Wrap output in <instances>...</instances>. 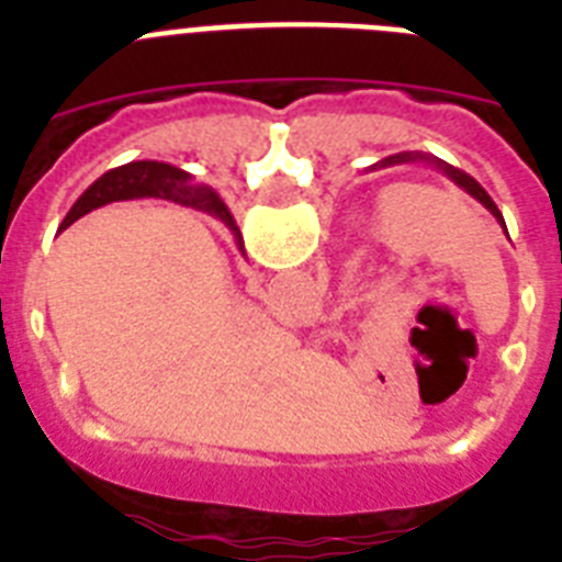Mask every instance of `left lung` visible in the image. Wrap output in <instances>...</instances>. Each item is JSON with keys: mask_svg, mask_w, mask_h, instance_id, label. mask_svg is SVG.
<instances>
[{"mask_svg": "<svg viewBox=\"0 0 562 562\" xmlns=\"http://www.w3.org/2000/svg\"><path fill=\"white\" fill-rule=\"evenodd\" d=\"M402 162H428V166H435V169H440L446 175V178L452 180L454 187H461L463 192L470 194V198H475V201H479L481 206H484V210H487L490 215H493V218H496L498 224H502V227H505V218H502V212H498V206H496V203H493V198H490V194H487V189L481 187V183L475 178H470L467 171L454 169V166H449V162H443V160H437V157H431V154H417V151H414V154H411V151L393 154V157H384V160L375 162V166L370 171L387 169V166H402ZM505 233H507V227H505Z\"/></svg>", "mask_w": 562, "mask_h": 562, "instance_id": "1", "label": "left lung"}]
</instances>
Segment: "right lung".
<instances>
[{
  "label": "right lung",
  "mask_w": 562,
  "mask_h": 562,
  "mask_svg": "<svg viewBox=\"0 0 562 562\" xmlns=\"http://www.w3.org/2000/svg\"><path fill=\"white\" fill-rule=\"evenodd\" d=\"M134 198H166L180 206H192V210L210 212L212 218H218L224 227L236 236L238 247L241 245V233L236 227V218L229 215L227 203L221 201L218 194L206 187H194L192 175L178 166L157 160H139L125 162L119 169H110L108 175H101L87 192L72 203V210L66 212L64 224L69 227L72 221H78L87 212L99 210L104 203L113 201H134Z\"/></svg>",
  "instance_id": "1"
}]
</instances>
